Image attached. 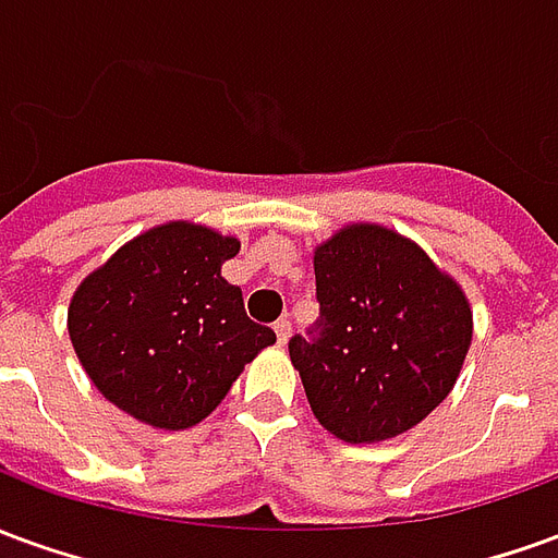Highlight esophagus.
Instances as JSON below:
<instances>
[{
  "label": "esophagus",
  "instance_id": "1",
  "mask_svg": "<svg viewBox=\"0 0 558 558\" xmlns=\"http://www.w3.org/2000/svg\"><path fill=\"white\" fill-rule=\"evenodd\" d=\"M275 335H278L280 347H287V340H290V335H292L290 319H278V323H275Z\"/></svg>",
  "mask_w": 558,
  "mask_h": 558
}]
</instances>
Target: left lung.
<instances>
[{"mask_svg":"<svg viewBox=\"0 0 558 558\" xmlns=\"http://www.w3.org/2000/svg\"><path fill=\"white\" fill-rule=\"evenodd\" d=\"M319 316L290 340L311 410L343 442L410 430L454 388L472 311L418 244L352 223L314 254Z\"/></svg>","mask_w":558,"mask_h":558,"instance_id":"left-lung-1","label":"left lung"}]
</instances>
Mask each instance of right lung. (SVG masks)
<instances>
[{
    "label": "right lung",
    "mask_w": 558,
    "mask_h": 558,
    "mask_svg": "<svg viewBox=\"0 0 558 558\" xmlns=\"http://www.w3.org/2000/svg\"><path fill=\"white\" fill-rule=\"evenodd\" d=\"M235 254V239L182 220L137 235L80 283L68 335L104 398L163 430L191 427L227 398L275 343L220 278Z\"/></svg>",
    "instance_id": "right-lung-1"
}]
</instances>
